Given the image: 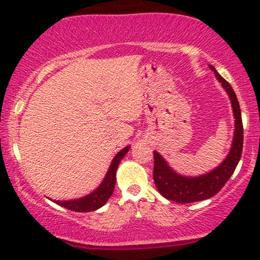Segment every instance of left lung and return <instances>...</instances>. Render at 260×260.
<instances>
[{"label":"left lung","mask_w":260,"mask_h":260,"mask_svg":"<svg viewBox=\"0 0 260 260\" xmlns=\"http://www.w3.org/2000/svg\"><path fill=\"white\" fill-rule=\"evenodd\" d=\"M209 69L214 72L216 79L221 83V86L227 92L232 104L233 116L236 119L232 147L226 158L218 167H215V169L200 176L181 175L168 165L159 152L154 151L155 186L162 197L179 204H190L214 197L232 176L243 152L244 135L239 102L232 86L216 72L212 65H209Z\"/></svg>","instance_id":"8db88e82"}]
</instances>
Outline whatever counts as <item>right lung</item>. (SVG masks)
Listing matches in <instances>:
<instances>
[{"label": "right lung", "mask_w": 260, "mask_h": 260, "mask_svg": "<svg viewBox=\"0 0 260 260\" xmlns=\"http://www.w3.org/2000/svg\"><path fill=\"white\" fill-rule=\"evenodd\" d=\"M130 145H127L124 149H122L115 157H113L111 165H110L108 173L104 177V180L102 181V183L92 191V193L85 195L83 198L74 199V200H66V201H60V200H52L55 202L56 205L65 207L67 209L74 212H92L97 211L98 208H101L104 206L113 193L116 184V172L118 168L119 162L122 161V158L126 155V152L129 151Z\"/></svg>", "instance_id": "add662e5"}]
</instances>
